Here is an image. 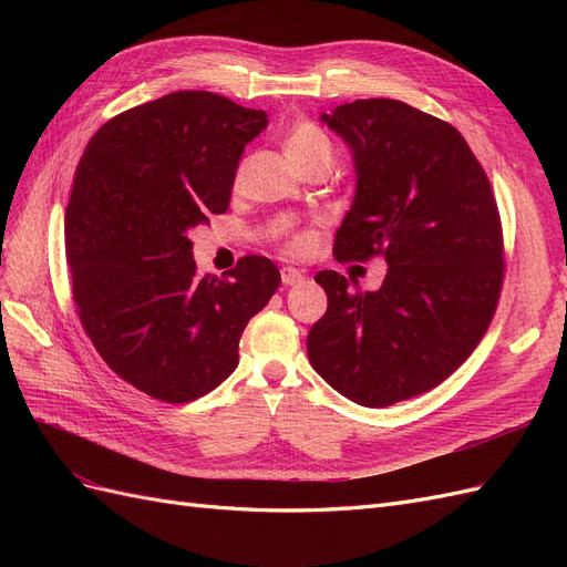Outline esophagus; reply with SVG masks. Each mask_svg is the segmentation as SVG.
<instances>
[{
	"label": "esophagus",
	"instance_id": "1",
	"mask_svg": "<svg viewBox=\"0 0 567 567\" xmlns=\"http://www.w3.org/2000/svg\"><path fill=\"white\" fill-rule=\"evenodd\" d=\"M302 279H305V274L300 269H296V267H284L281 269L284 286H298V284H302Z\"/></svg>",
	"mask_w": 567,
	"mask_h": 567
}]
</instances>
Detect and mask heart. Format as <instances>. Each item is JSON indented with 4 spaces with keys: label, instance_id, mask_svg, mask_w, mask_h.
Here are the masks:
<instances>
[{
    "label": "heart",
    "instance_id": "1",
    "mask_svg": "<svg viewBox=\"0 0 567 567\" xmlns=\"http://www.w3.org/2000/svg\"><path fill=\"white\" fill-rule=\"evenodd\" d=\"M284 151L288 161L293 163L298 169L310 165V163H331L333 158V144L319 125L310 123V120H300L293 127H290L284 136ZM310 246V236L307 234H296L290 236L288 248L290 250H305Z\"/></svg>",
    "mask_w": 567,
    "mask_h": 567
}]
</instances>
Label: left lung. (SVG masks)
Returning a JSON list of instances; mask_svg holds the SVG:
<instances>
[{"mask_svg": "<svg viewBox=\"0 0 567 567\" xmlns=\"http://www.w3.org/2000/svg\"><path fill=\"white\" fill-rule=\"evenodd\" d=\"M352 151L357 192L338 262L388 265L379 290L319 271L329 307L307 336L321 379L362 406L433 390L485 336L504 281L502 221L471 146L444 120L394 99L321 115Z\"/></svg>", "mask_w": 567, "mask_h": 567, "instance_id": "1", "label": "left lung"}]
</instances>
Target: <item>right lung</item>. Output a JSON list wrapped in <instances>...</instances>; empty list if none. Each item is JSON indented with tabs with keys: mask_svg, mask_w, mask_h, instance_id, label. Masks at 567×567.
<instances>
[{
	"mask_svg": "<svg viewBox=\"0 0 567 567\" xmlns=\"http://www.w3.org/2000/svg\"><path fill=\"white\" fill-rule=\"evenodd\" d=\"M267 113L175 92L111 117L84 148L65 208L80 321L104 362L148 398L192 402L229 379L238 340L281 284L262 255L196 271L188 231L229 208Z\"/></svg>",
	"mask_w": 567,
	"mask_h": 567,
	"instance_id": "obj_1",
	"label": "right lung"
}]
</instances>
